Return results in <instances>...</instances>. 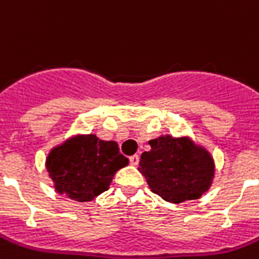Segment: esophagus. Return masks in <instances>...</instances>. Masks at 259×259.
Instances as JSON below:
<instances>
[{"instance_id": "obj_1", "label": "esophagus", "mask_w": 259, "mask_h": 259, "mask_svg": "<svg viewBox=\"0 0 259 259\" xmlns=\"http://www.w3.org/2000/svg\"><path fill=\"white\" fill-rule=\"evenodd\" d=\"M139 160H140L139 155H134V156H131V157H130V163H131V165H138Z\"/></svg>"}]
</instances>
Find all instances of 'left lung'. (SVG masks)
<instances>
[{
    "label": "left lung",
    "mask_w": 259,
    "mask_h": 259,
    "mask_svg": "<svg viewBox=\"0 0 259 259\" xmlns=\"http://www.w3.org/2000/svg\"><path fill=\"white\" fill-rule=\"evenodd\" d=\"M151 149L142 153L139 170L153 193L168 202L197 200L214 177V160L189 138L170 135L149 140Z\"/></svg>",
    "instance_id": "left-lung-1"
}]
</instances>
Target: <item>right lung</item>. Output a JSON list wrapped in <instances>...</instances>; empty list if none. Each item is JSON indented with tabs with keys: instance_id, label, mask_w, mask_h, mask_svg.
I'll return each mask as SVG.
<instances>
[{
	"instance_id": "add662e5",
	"label": "right lung",
	"mask_w": 259,
	"mask_h": 259,
	"mask_svg": "<svg viewBox=\"0 0 259 259\" xmlns=\"http://www.w3.org/2000/svg\"><path fill=\"white\" fill-rule=\"evenodd\" d=\"M128 165L116 142L78 135L51 149L46 169L55 191L79 202L91 201L110 188L117 170Z\"/></svg>"
}]
</instances>
